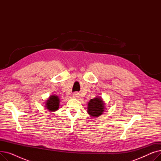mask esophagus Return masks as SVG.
I'll return each mask as SVG.
<instances>
[{"label": "esophagus", "mask_w": 161, "mask_h": 161, "mask_svg": "<svg viewBox=\"0 0 161 161\" xmlns=\"http://www.w3.org/2000/svg\"><path fill=\"white\" fill-rule=\"evenodd\" d=\"M79 97H80V95L79 93H78V92H74L72 95V97L74 98H78Z\"/></svg>", "instance_id": "1"}]
</instances>
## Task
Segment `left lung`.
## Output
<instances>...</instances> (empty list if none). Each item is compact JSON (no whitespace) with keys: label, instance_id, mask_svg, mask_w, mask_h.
Segmentation results:
<instances>
[{"label":"left lung","instance_id":"8db88e82","mask_svg":"<svg viewBox=\"0 0 161 161\" xmlns=\"http://www.w3.org/2000/svg\"><path fill=\"white\" fill-rule=\"evenodd\" d=\"M105 103L103 99L99 96L91 99L87 104V113L91 117H98L105 110Z\"/></svg>","mask_w":161,"mask_h":161}]
</instances>
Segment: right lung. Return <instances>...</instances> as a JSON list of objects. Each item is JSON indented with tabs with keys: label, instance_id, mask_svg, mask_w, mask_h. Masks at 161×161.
Here are the masks:
<instances>
[{
	"label": "right lung",
	"instance_id": "1",
	"mask_svg": "<svg viewBox=\"0 0 161 161\" xmlns=\"http://www.w3.org/2000/svg\"><path fill=\"white\" fill-rule=\"evenodd\" d=\"M60 99L58 97L55 95L49 96V97L46 100L45 107L49 112H55L59 108Z\"/></svg>",
	"mask_w": 161,
	"mask_h": 161
}]
</instances>
